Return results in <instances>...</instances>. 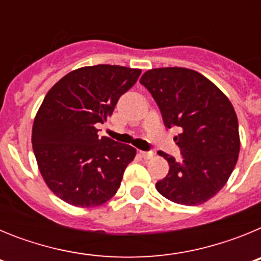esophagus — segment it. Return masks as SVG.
I'll return each mask as SVG.
<instances>
[{
    "label": "esophagus",
    "mask_w": 261,
    "mask_h": 261,
    "mask_svg": "<svg viewBox=\"0 0 261 261\" xmlns=\"http://www.w3.org/2000/svg\"><path fill=\"white\" fill-rule=\"evenodd\" d=\"M140 154H141L142 158H145V159H149L154 155L153 151H140Z\"/></svg>",
    "instance_id": "34e87169"
}]
</instances>
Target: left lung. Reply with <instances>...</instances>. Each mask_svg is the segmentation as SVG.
<instances>
[{"mask_svg": "<svg viewBox=\"0 0 261 261\" xmlns=\"http://www.w3.org/2000/svg\"><path fill=\"white\" fill-rule=\"evenodd\" d=\"M153 95L181 161L159 151L170 165L155 188L170 201L200 205L222 190L238 161V117L227 96L213 82L192 69L158 68L140 80Z\"/></svg>", "mask_w": 261, "mask_h": 261, "instance_id": "1", "label": "left lung"}]
</instances>
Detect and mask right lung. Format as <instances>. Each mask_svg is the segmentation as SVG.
Here are the masks:
<instances>
[{"label":"right lung","mask_w":261,"mask_h":261,"mask_svg":"<svg viewBox=\"0 0 261 261\" xmlns=\"http://www.w3.org/2000/svg\"><path fill=\"white\" fill-rule=\"evenodd\" d=\"M140 74L119 65L85 66L47 93L32 125V149L45 184L62 201L93 208L117 192L136 149L99 137L96 126Z\"/></svg>","instance_id":"right-lung-1"}]
</instances>
